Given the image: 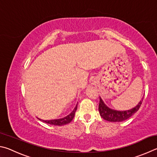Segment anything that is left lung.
I'll return each mask as SVG.
<instances>
[{"mask_svg": "<svg viewBox=\"0 0 157 157\" xmlns=\"http://www.w3.org/2000/svg\"><path fill=\"white\" fill-rule=\"evenodd\" d=\"M143 99L144 98H142L141 100L139 101V103L134 108L130 109H128V110L119 111L109 108L103 102L102 98L100 97L99 105H98V111H99L101 117L103 119L108 121L121 122L129 119V118L131 117L133 114H135L139 110L140 106H141L142 103Z\"/></svg>", "mask_w": 157, "mask_h": 157, "instance_id": "left-lung-1", "label": "left lung"}]
</instances>
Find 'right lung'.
<instances>
[{
  "label": "right lung",
  "mask_w": 157,
  "mask_h": 157,
  "mask_svg": "<svg viewBox=\"0 0 157 157\" xmlns=\"http://www.w3.org/2000/svg\"><path fill=\"white\" fill-rule=\"evenodd\" d=\"M77 105L78 104H76V105L74 109L72 110V112H71L70 114H68L67 116H66L64 118H62V119H53V120H42L39 119V118H38V119L40 120V121H43V122H45L46 123H48V124H50V125H66L67 124V123H70L71 121V120L73 119V118L74 117V115H75V112L77 109Z\"/></svg>",
  "instance_id": "obj_1"
}]
</instances>
